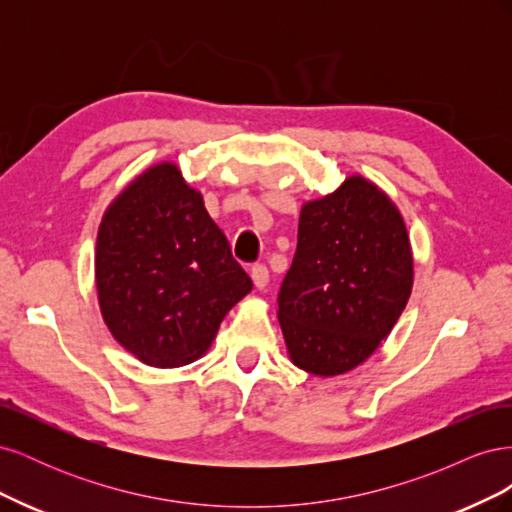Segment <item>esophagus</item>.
I'll return each instance as SVG.
<instances>
[{
    "label": "esophagus",
    "instance_id": "34e87169",
    "mask_svg": "<svg viewBox=\"0 0 512 512\" xmlns=\"http://www.w3.org/2000/svg\"><path fill=\"white\" fill-rule=\"evenodd\" d=\"M252 280L256 284V288H265L269 284V269L267 265H262V262H256L252 267Z\"/></svg>",
    "mask_w": 512,
    "mask_h": 512
}]
</instances>
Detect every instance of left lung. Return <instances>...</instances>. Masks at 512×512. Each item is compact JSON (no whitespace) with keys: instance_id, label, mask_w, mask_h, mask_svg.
<instances>
[{"instance_id":"1","label":"left lung","mask_w":512,"mask_h":512,"mask_svg":"<svg viewBox=\"0 0 512 512\" xmlns=\"http://www.w3.org/2000/svg\"><path fill=\"white\" fill-rule=\"evenodd\" d=\"M412 290L404 220L374 183L350 177L301 209L277 305L294 365L337 376L369 359Z\"/></svg>"}]
</instances>
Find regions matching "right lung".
<instances>
[{
  "instance_id": "obj_1",
  "label": "right lung",
  "mask_w": 512,
  "mask_h": 512,
  "mask_svg": "<svg viewBox=\"0 0 512 512\" xmlns=\"http://www.w3.org/2000/svg\"><path fill=\"white\" fill-rule=\"evenodd\" d=\"M96 284L117 342L156 367L205 354L228 309L252 290L203 196L175 164L149 168L104 213Z\"/></svg>"
}]
</instances>
